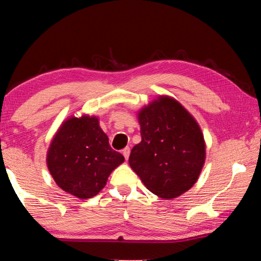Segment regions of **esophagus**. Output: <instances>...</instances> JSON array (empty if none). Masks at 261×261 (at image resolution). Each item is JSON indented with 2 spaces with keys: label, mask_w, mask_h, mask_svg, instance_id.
I'll return each mask as SVG.
<instances>
[{
  "label": "esophagus",
  "mask_w": 261,
  "mask_h": 261,
  "mask_svg": "<svg viewBox=\"0 0 261 261\" xmlns=\"http://www.w3.org/2000/svg\"><path fill=\"white\" fill-rule=\"evenodd\" d=\"M122 153H123V155H124L125 160H127V159H129V155H130V147H125L122 151Z\"/></svg>",
  "instance_id": "esophagus-1"
}]
</instances>
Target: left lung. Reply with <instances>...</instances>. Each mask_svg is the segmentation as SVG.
Masks as SVG:
<instances>
[{"instance_id": "1", "label": "left lung", "mask_w": 261, "mask_h": 261, "mask_svg": "<svg viewBox=\"0 0 261 261\" xmlns=\"http://www.w3.org/2000/svg\"><path fill=\"white\" fill-rule=\"evenodd\" d=\"M141 141L129 163L149 191L173 199L191 189L201 173L206 144L199 124L177 100L160 95L138 114Z\"/></svg>"}]
</instances>
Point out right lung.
Returning <instances> with one entry per match:
<instances>
[{
  "label": "right lung",
  "instance_id": "1",
  "mask_svg": "<svg viewBox=\"0 0 261 261\" xmlns=\"http://www.w3.org/2000/svg\"><path fill=\"white\" fill-rule=\"evenodd\" d=\"M46 160L51 177L63 191L79 199H90L105 188L124 156L110 147L99 117L83 115L62 122Z\"/></svg>",
  "mask_w": 261,
  "mask_h": 261
}]
</instances>
